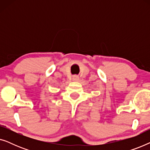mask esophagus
Masks as SVG:
<instances>
[{"label": "esophagus", "mask_w": 150, "mask_h": 150, "mask_svg": "<svg viewBox=\"0 0 150 150\" xmlns=\"http://www.w3.org/2000/svg\"><path fill=\"white\" fill-rule=\"evenodd\" d=\"M72 79H73V81H77L79 79V77L78 76H76V75H75V76H73V78H72Z\"/></svg>", "instance_id": "1"}]
</instances>
